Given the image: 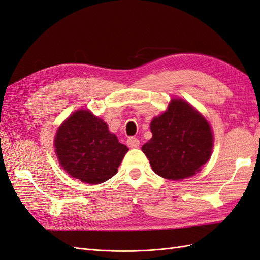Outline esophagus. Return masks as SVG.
Masks as SVG:
<instances>
[{
	"instance_id": "1",
	"label": "esophagus",
	"mask_w": 260,
	"mask_h": 260,
	"mask_svg": "<svg viewBox=\"0 0 260 260\" xmlns=\"http://www.w3.org/2000/svg\"><path fill=\"white\" fill-rule=\"evenodd\" d=\"M127 145L130 147V149H136V147H138L140 145V141L135 137H130L127 140Z\"/></svg>"
}]
</instances>
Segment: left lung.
Here are the masks:
<instances>
[{"mask_svg":"<svg viewBox=\"0 0 260 260\" xmlns=\"http://www.w3.org/2000/svg\"><path fill=\"white\" fill-rule=\"evenodd\" d=\"M152 139L142 151L158 176L178 180L201 170L211 155L213 137L208 121L182 100H173L167 111L151 122Z\"/></svg>","mask_w":260,"mask_h":260,"instance_id":"8db88e82","label":"left lung"}]
</instances>
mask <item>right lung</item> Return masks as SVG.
Listing matches in <instances>:
<instances>
[{
    "instance_id": "obj_1",
    "label": "right lung",
    "mask_w": 260,
    "mask_h": 260,
    "mask_svg": "<svg viewBox=\"0 0 260 260\" xmlns=\"http://www.w3.org/2000/svg\"><path fill=\"white\" fill-rule=\"evenodd\" d=\"M54 146L63 170L89 185L113 177L129 151L109 132L107 124L88 110L75 111L63 122Z\"/></svg>"
}]
</instances>
